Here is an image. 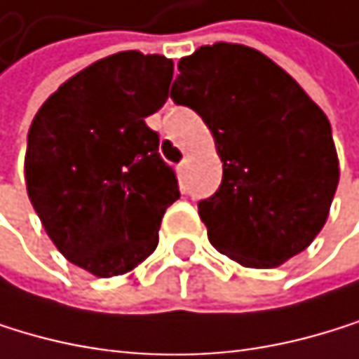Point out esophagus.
Instances as JSON below:
<instances>
[{
	"mask_svg": "<svg viewBox=\"0 0 359 359\" xmlns=\"http://www.w3.org/2000/svg\"><path fill=\"white\" fill-rule=\"evenodd\" d=\"M186 169H188V158H184V160L177 164V173H180V175H184V173H186Z\"/></svg>",
	"mask_w": 359,
	"mask_h": 359,
	"instance_id": "esophagus-1",
	"label": "esophagus"
}]
</instances>
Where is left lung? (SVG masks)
Returning <instances> with one entry per match:
<instances>
[{
    "mask_svg": "<svg viewBox=\"0 0 359 359\" xmlns=\"http://www.w3.org/2000/svg\"><path fill=\"white\" fill-rule=\"evenodd\" d=\"M171 99L210 128L223 182L199 201L217 251L273 269L310 247L330 215L340 169L325 112L257 49L215 43L177 65Z\"/></svg>",
    "mask_w": 359,
    "mask_h": 359,
    "instance_id": "left-lung-1",
    "label": "left lung"
}]
</instances>
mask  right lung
Segmentation results:
<instances>
[{
  "mask_svg": "<svg viewBox=\"0 0 359 359\" xmlns=\"http://www.w3.org/2000/svg\"><path fill=\"white\" fill-rule=\"evenodd\" d=\"M173 60L118 51L75 73L27 132V197L69 262L97 277L132 271L158 247L175 171L147 118L169 97Z\"/></svg>",
  "mask_w": 359,
  "mask_h": 359,
  "instance_id": "1",
  "label": "right lung"
}]
</instances>
